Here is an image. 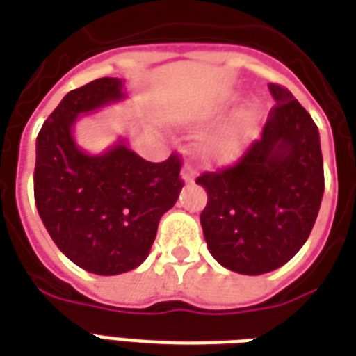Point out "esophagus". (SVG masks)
Listing matches in <instances>:
<instances>
[{
    "mask_svg": "<svg viewBox=\"0 0 356 356\" xmlns=\"http://www.w3.org/2000/svg\"><path fill=\"white\" fill-rule=\"evenodd\" d=\"M195 167L193 165H184V168H181V178H184V181H188V184H191L193 181V178H195Z\"/></svg>",
    "mask_w": 356,
    "mask_h": 356,
    "instance_id": "obj_1",
    "label": "esophagus"
}]
</instances>
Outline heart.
<instances>
[{"label": "heart", "instance_id": "heart-1", "mask_svg": "<svg viewBox=\"0 0 356 356\" xmlns=\"http://www.w3.org/2000/svg\"><path fill=\"white\" fill-rule=\"evenodd\" d=\"M216 110H209L207 115H212ZM254 118V108L248 110L245 115H241L237 121L224 124L216 131H212L203 140V152L210 161L214 163H229L241 153V147L245 144L248 134V123Z\"/></svg>", "mask_w": 356, "mask_h": 356}]
</instances>
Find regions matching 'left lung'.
Listing matches in <instances>:
<instances>
[{
    "mask_svg": "<svg viewBox=\"0 0 356 356\" xmlns=\"http://www.w3.org/2000/svg\"><path fill=\"white\" fill-rule=\"evenodd\" d=\"M273 110L260 140L235 165L197 176L210 254L235 273L261 275L292 260L309 237L324 193L315 121L292 92L271 83Z\"/></svg>",
    "mask_w": 356,
    "mask_h": 356,
    "instance_id": "8db88e82",
    "label": "left lung"
}]
</instances>
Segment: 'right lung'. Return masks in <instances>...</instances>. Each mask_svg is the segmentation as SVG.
<instances>
[{
	"instance_id": "add662e5",
	"label": "right lung",
	"mask_w": 356,
	"mask_h": 356,
	"mask_svg": "<svg viewBox=\"0 0 356 356\" xmlns=\"http://www.w3.org/2000/svg\"><path fill=\"white\" fill-rule=\"evenodd\" d=\"M123 81L100 77L70 90L38 134L33 197L54 245L85 271L119 275L138 267L152 248L161 216L184 181L181 157L149 163L119 144L104 155L75 146L79 113L123 98Z\"/></svg>"
}]
</instances>
